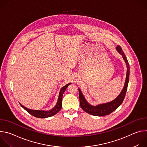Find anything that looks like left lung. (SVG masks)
<instances>
[{
    "label": "left lung",
    "instance_id": "left-lung-1",
    "mask_svg": "<svg viewBox=\"0 0 147 147\" xmlns=\"http://www.w3.org/2000/svg\"><path fill=\"white\" fill-rule=\"evenodd\" d=\"M117 51L122 56L123 60H124L125 65L127 66V74L126 78H125L124 86L121 90L120 94L113 100L105 103L97 105L96 106L91 105L90 104L85 98L84 96L82 94L81 90L78 88L79 91V99H80V104L81 108L84 111L94 116H103L105 115H108L114 111H115L120 105L122 103L124 97L125 96V93H126L128 84L129 81V75H130V66L129 62L127 61V57L124 55L121 48L120 46H117L116 47Z\"/></svg>",
    "mask_w": 147,
    "mask_h": 147
}]
</instances>
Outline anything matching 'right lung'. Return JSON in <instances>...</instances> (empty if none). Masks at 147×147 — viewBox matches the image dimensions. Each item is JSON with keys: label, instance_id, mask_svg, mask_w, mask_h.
<instances>
[{"label": "right lung", "instance_id": "add662e5", "mask_svg": "<svg viewBox=\"0 0 147 147\" xmlns=\"http://www.w3.org/2000/svg\"><path fill=\"white\" fill-rule=\"evenodd\" d=\"M71 83H69L64 87H63L59 92V96L57 99V103L56 104V105L51 109L49 111H42V110H33V109H30L28 108H27L26 107H24L22 105V104H20V105L22 106L23 108H24L26 111H27L31 115L38 117V118H47L49 117H51L52 116H54L56 113H57L60 110L62 107V98H63V95L65 91H66V88L67 87L71 84Z\"/></svg>", "mask_w": 147, "mask_h": 147}]
</instances>
